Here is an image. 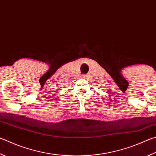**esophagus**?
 <instances>
[{"mask_svg":"<svg viewBox=\"0 0 156 156\" xmlns=\"http://www.w3.org/2000/svg\"><path fill=\"white\" fill-rule=\"evenodd\" d=\"M82 78H87V76H86V75L83 74V76H82Z\"/></svg>","mask_w":156,"mask_h":156,"instance_id":"esophagus-1","label":"esophagus"}]
</instances>
